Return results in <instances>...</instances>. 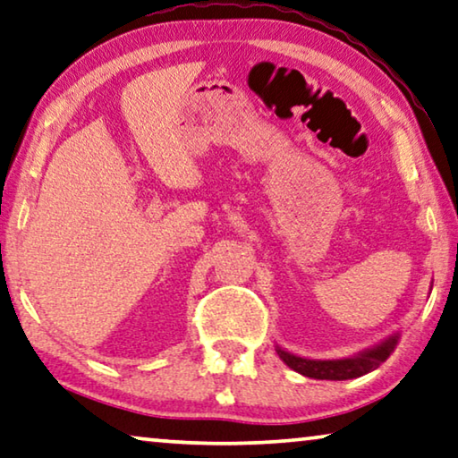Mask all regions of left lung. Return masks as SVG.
Wrapping results in <instances>:
<instances>
[{"label":"left lung","mask_w":458,"mask_h":458,"mask_svg":"<svg viewBox=\"0 0 458 458\" xmlns=\"http://www.w3.org/2000/svg\"><path fill=\"white\" fill-rule=\"evenodd\" d=\"M432 292V288H429ZM399 344V333H393L386 339H382L380 344L368 347V350H361L353 353L350 358H339V360H310L296 356L284 347L276 345L277 356L284 360L285 366H290L292 370L309 378L317 380H350L364 377V374L377 370V368L386 361L388 356L394 352V347Z\"/></svg>","instance_id":"obj_1"}]
</instances>
